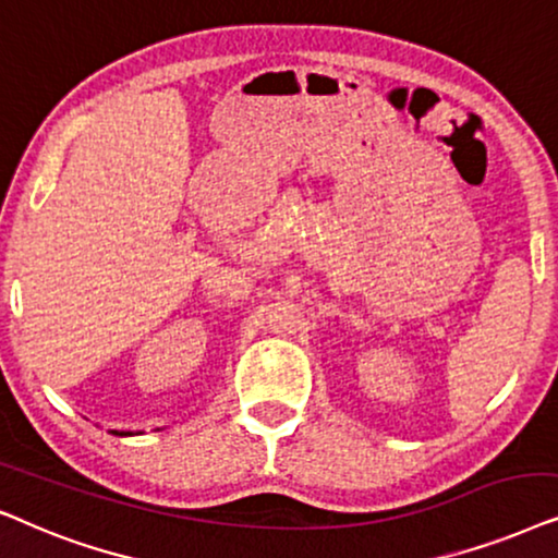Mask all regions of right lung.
I'll return each instance as SVG.
<instances>
[{"instance_id": "right-lung-1", "label": "right lung", "mask_w": 558, "mask_h": 558, "mask_svg": "<svg viewBox=\"0 0 558 558\" xmlns=\"http://www.w3.org/2000/svg\"><path fill=\"white\" fill-rule=\"evenodd\" d=\"M111 434H117V436H128L130 430H111Z\"/></svg>"}]
</instances>
